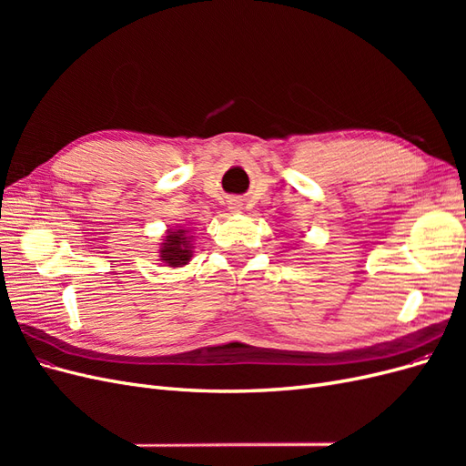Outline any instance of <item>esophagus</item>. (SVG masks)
<instances>
[{
  "mask_svg": "<svg viewBox=\"0 0 466 466\" xmlns=\"http://www.w3.org/2000/svg\"><path fill=\"white\" fill-rule=\"evenodd\" d=\"M233 211H238V209H241V202H237V200H233L231 202V206H229Z\"/></svg>",
  "mask_w": 466,
  "mask_h": 466,
  "instance_id": "34e87169",
  "label": "esophagus"
}]
</instances>
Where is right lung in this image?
Wrapping results in <instances>:
<instances>
[{"label": "right lung", "mask_w": 466, "mask_h": 466, "mask_svg": "<svg viewBox=\"0 0 466 466\" xmlns=\"http://www.w3.org/2000/svg\"><path fill=\"white\" fill-rule=\"evenodd\" d=\"M190 257L192 250L190 241L185 237V229L168 231L161 247V260H165L168 266H182L190 260Z\"/></svg>", "instance_id": "obj_1"}]
</instances>
